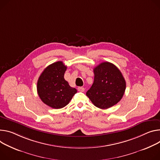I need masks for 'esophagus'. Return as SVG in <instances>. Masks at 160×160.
Here are the masks:
<instances>
[{
    "label": "esophagus",
    "instance_id": "obj_1",
    "mask_svg": "<svg viewBox=\"0 0 160 160\" xmlns=\"http://www.w3.org/2000/svg\"><path fill=\"white\" fill-rule=\"evenodd\" d=\"M78 91L80 92H83L85 91V89L83 88H82V87H78Z\"/></svg>",
    "mask_w": 160,
    "mask_h": 160
}]
</instances>
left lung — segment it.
<instances>
[{
    "instance_id": "1",
    "label": "left lung",
    "mask_w": 160,
    "mask_h": 160,
    "mask_svg": "<svg viewBox=\"0 0 160 160\" xmlns=\"http://www.w3.org/2000/svg\"><path fill=\"white\" fill-rule=\"evenodd\" d=\"M93 84L86 92L92 103L101 109H107L122 99L126 81L120 70L112 63L104 62L94 69Z\"/></svg>"
}]
</instances>
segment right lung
<instances>
[{"instance_id":"right-lung-1","label":"right lung","mask_w":160,"mask_h":160,"mask_svg":"<svg viewBox=\"0 0 160 160\" xmlns=\"http://www.w3.org/2000/svg\"><path fill=\"white\" fill-rule=\"evenodd\" d=\"M66 69L63 62H54L47 66L38 78V94L43 103L53 108L64 107L77 92L64 78Z\"/></svg>"}]
</instances>
